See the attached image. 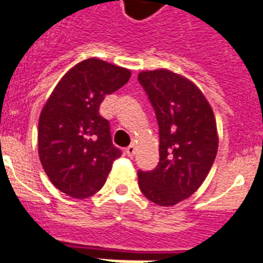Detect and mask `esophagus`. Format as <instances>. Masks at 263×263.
Listing matches in <instances>:
<instances>
[{
    "mask_svg": "<svg viewBox=\"0 0 263 263\" xmlns=\"http://www.w3.org/2000/svg\"><path fill=\"white\" fill-rule=\"evenodd\" d=\"M134 153H136V146H134V145H129V146L126 148V155L129 157H133Z\"/></svg>",
    "mask_w": 263,
    "mask_h": 263,
    "instance_id": "esophagus-1",
    "label": "esophagus"
}]
</instances>
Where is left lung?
<instances>
[{
  "instance_id": "1",
  "label": "left lung",
  "mask_w": 263,
  "mask_h": 263,
  "mask_svg": "<svg viewBox=\"0 0 263 263\" xmlns=\"http://www.w3.org/2000/svg\"><path fill=\"white\" fill-rule=\"evenodd\" d=\"M159 125L160 160L152 171H138L142 194L160 206L189 198L202 184L217 153L212 107L194 84L165 69L138 74Z\"/></svg>"
}]
</instances>
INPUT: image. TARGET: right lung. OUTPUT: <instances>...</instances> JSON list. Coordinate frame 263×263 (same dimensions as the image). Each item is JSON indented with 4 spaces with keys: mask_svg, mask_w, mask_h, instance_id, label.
I'll return each instance as SVG.
<instances>
[{
    "mask_svg": "<svg viewBox=\"0 0 263 263\" xmlns=\"http://www.w3.org/2000/svg\"><path fill=\"white\" fill-rule=\"evenodd\" d=\"M130 74L127 69L89 58L61 79L43 107L37 127L41 163L51 183L69 197L96 194L122 155L99 107Z\"/></svg>",
    "mask_w": 263,
    "mask_h": 263,
    "instance_id": "obj_1",
    "label": "right lung"
}]
</instances>
